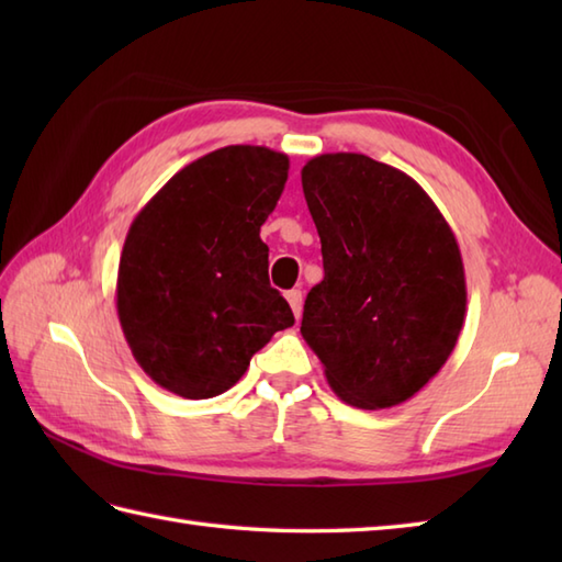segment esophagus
I'll return each instance as SVG.
<instances>
[{
  "label": "esophagus",
  "instance_id": "esophagus-1",
  "mask_svg": "<svg viewBox=\"0 0 562 562\" xmlns=\"http://www.w3.org/2000/svg\"><path fill=\"white\" fill-rule=\"evenodd\" d=\"M288 302H290V306H292V314H294V318L300 321V316H302V306H304V296H302V290H290L288 294Z\"/></svg>",
  "mask_w": 562,
  "mask_h": 562
}]
</instances>
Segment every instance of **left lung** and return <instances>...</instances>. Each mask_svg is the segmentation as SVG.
<instances>
[{
	"label": "left lung",
	"mask_w": 562,
	"mask_h": 562,
	"mask_svg": "<svg viewBox=\"0 0 562 562\" xmlns=\"http://www.w3.org/2000/svg\"><path fill=\"white\" fill-rule=\"evenodd\" d=\"M324 280L302 336L336 396L362 411L413 398L453 350L465 274L451 226L408 173L355 151L302 169Z\"/></svg>",
	"instance_id": "1"
}]
</instances>
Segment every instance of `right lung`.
I'll use <instances>...</instances> for the list:
<instances>
[{"mask_svg":"<svg viewBox=\"0 0 562 562\" xmlns=\"http://www.w3.org/2000/svg\"><path fill=\"white\" fill-rule=\"evenodd\" d=\"M288 154L232 145L183 166L130 224L115 306L137 364L190 401L232 389L294 324L268 280L260 226L288 183Z\"/></svg>","mask_w":562,"mask_h":562,"instance_id":"add662e5","label":"right lung"}]
</instances>
